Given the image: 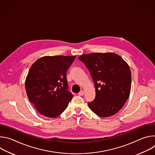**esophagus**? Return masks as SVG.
<instances>
[{
    "label": "esophagus",
    "instance_id": "34e87169",
    "mask_svg": "<svg viewBox=\"0 0 155 155\" xmlns=\"http://www.w3.org/2000/svg\"><path fill=\"white\" fill-rule=\"evenodd\" d=\"M83 94H84V91H83V90L80 91L78 93V95H79V96H83Z\"/></svg>",
    "mask_w": 155,
    "mask_h": 155
}]
</instances>
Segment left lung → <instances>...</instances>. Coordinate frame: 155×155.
<instances>
[{"instance_id": "left-lung-1", "label": "left lung", "mask_w": 155, "mask_h": 155, "mask_svg": "<svg viewBox=\"0 0 155 155\" xmlns=\"http://www.w3.org/2000/svg\"><path fill=\"white\" fill-rule=\"evenodd\" d=\"M93 80L96 97L88 106L101 117L114 115L128 99L131 72L127 63L114 53H96L80 56Z\"/></svg>"}]
</instances>
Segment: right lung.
I'll use <instances>...</instances> for the list:
<instances>
[{
    "label": "right lung",
    "instance_id": "right-lung-1",
    "mask_svg": "<svg viewBox=\"0 0 155 155\" xmlns=\"http://www.w3.org/2000/svg\"><path fill=\"white\" fill-rule=\"evenodd\" d=\"M76 56H46L31 67L25 81L28 97L43 116L56 118L73 97L68 91L66 72Z\"/></svg>",
    "mask_w": 155,
    "mask_h": 155
}]
</instances>
